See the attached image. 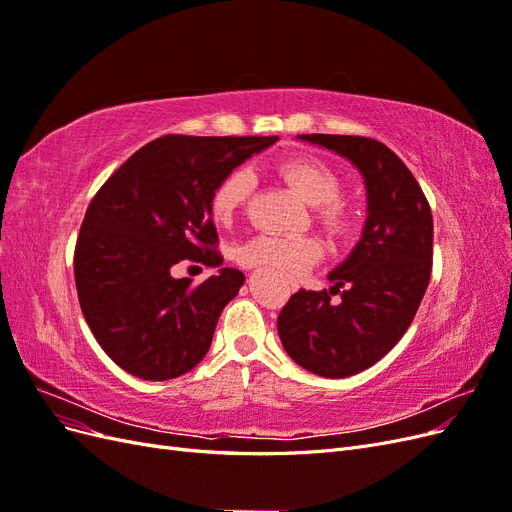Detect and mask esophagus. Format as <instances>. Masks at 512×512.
<instances>
[{
  "label": "esophagus",
  "instance_id": "obj_1",
  "mask_svg": "<svg viewBox=\"0 0 512 512\" xmlns=\"http://www.w3.org/2000/svg\"><path fill=\"white\" fill-rule=\"evenodd\" d=\"M292 290H297V286H292Z\"/></svg>",
  "mask_w": 512,
  "mask_h": 512
}]
</instances>
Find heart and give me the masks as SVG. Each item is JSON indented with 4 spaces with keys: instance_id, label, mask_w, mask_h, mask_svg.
Here are the masks:
<instances>
[{
    "instance_id": "b5f03b06",
    "label": "heart",
    "mask_w": 512,
    "mask_h": 512,
    "mask_svg": "<svg viewBox=\"0 0 512 512\" xmlns=\"http://www.w3.org/2000/svg\"><path fill=\"white\" fill-rule=\"evenodd\" d=\"M280 173L290 188L297 192L305 203L314 205L316 220L329 237L342 239L352 226V215L348 207L337 200L342 196V179L333 170L318 160L294 158L280 166ZM256 188V177L250 168L239 166L230 170L224 179L215 185L209 200V209L215 222L228 224L235 213L252 198ZM322 258V245L318 239L307 235H256L237 247V260L245 267H269L286 277H299L312 269Z\"/></svg>"
}]
</instances>
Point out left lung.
Segmentation results:
<instances>
[{
	"mask_svg": "<svg viewBox=\"0 0 512 512\" xmlns=\"http://www.w3.org/2000/svg\"><path fill=\"white\" fill-rule=\"evenodd\" d=\"M359 168L367 192L363 235L329 280L299 290L277 318L290 359L322 378H348L378 363L414 320L431 275L433 220L408 166L374 138L299 134ZM344 287L343 301L330 294Z\"/></svg>",
	"mask_w": 512,
	"mask_h": 512,
	"instance_id": "1",
	"label": "left lung"
}]
</instances>
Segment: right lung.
Listing matches in <instances>:
<instances>
[{
    "label": "right lung",
    "instance_id": "add662e5",
    "mask_svg": "<svg viewBox=\"0 0 512 512\" xmlns=\"http://www.w3.org/2000/svg\"><path fill=\"white\" fill-rule=\"evenodd\" d=\"M275 141L168 134L123 162L89 203L74 250L76 292L91 333L128 374L170 380L205 359L245 282L215 252L209 200L224 175ZM185 259L221 271L192 287L172 275Z\"/></svg>",
    "mask_w": 512,
    "mask_h": 512
}]
</instances>
